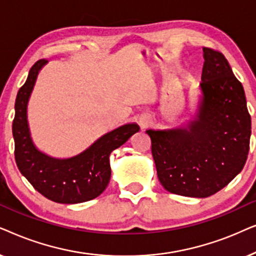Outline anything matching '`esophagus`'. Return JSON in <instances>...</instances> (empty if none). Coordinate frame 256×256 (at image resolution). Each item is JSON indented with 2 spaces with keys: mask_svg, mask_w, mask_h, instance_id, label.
Returning <instances> with one entry per match:
<instances>
[{
  "mask_svg": "<svg viewBox=\"0 0 256 256\" xmlns=\"http://www.w3.org/2000/svg\"><path fill=\"white\" fill-rule=\"evenodd\" d=\"M148 124H150V119H146V118L140 119V125L142 128H146V126H148Z\"/></svg>",
  "mask_w": 256,
  "mask_h": 256,
  "instance_id": "1",
  "label": "esophagus"
}]
</instances>
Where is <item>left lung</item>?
Instances as JSON below:
<instances>
[{"instance_id": "obj_1", "label": "left lung", "mask_w": 256, "mask_h": 256, "mask_svg": "<svg viewBox=\"0 0 256 256\" xmlns=\"http://www.w3.org/2000/svg\"><path fill=\"white\" fill-rule=\"evenodd\" d=\"M202 100L188 130L153 131L151 152L164 188L207 198L227 186L246 164L252 132L242 84L220 51L204 48Z\"/></svg>"}]
</instances>
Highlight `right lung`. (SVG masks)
I'll use <instances>...</instances> for the list:
<instances>
[{
	"instance_id": "obj_1",
	"label": "right lung",
	"mask_w": 256,
	"mask_h": 256,
	"mask_svg": "<svg viewBox=\"0 0 256 256\" xmlns=\"http://www.w3.org/2000/svg\"><path fill=\"white\" fill-rule=\"evenodd\" d=\"M48 60H40L29 71L15 102L12 136L15 160L20 172L34 188L51 202L80 204L97 198L106 188L111 176L108 156L138 132L139 126L126 124L98 139L83 153L70 159H54L37 151L30 138L26 104L37 74Z\"/></svg>"
}]
</instances>
